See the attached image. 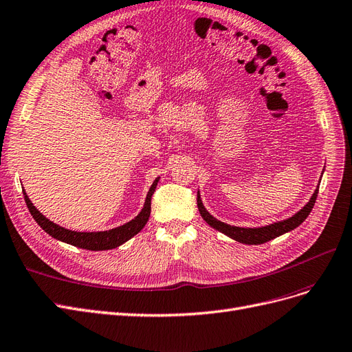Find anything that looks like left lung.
<instances>
[{"instance_id":"left-lung-1","label":"left lung","mask_w":352,"mask_h":352,"mask_svg":"<svg viewBox=\"0 0 352 352\" xmlns=\"http://www.w3.org/2000/svg\"><path fill=\"white\" fill-rule=\"evenodd\" d=\"M317 192H319V186H317V188L313 192V196L310 197L307 205H305L302 209H300L296 214H292L291 218L269 223L265 226H260V228H243V226L228 225V223L218 221L217 218H213L212 214L206 210V208L203 206V201L200 199L199 191H197V208H199L201 218L205 219L212 226V228H214L225 235H228L230 238H232V240H235L238 243H243V244H263V243L274 240V238H276L282 234L296 230L298 225H301L305 221V218L309 217L313 206H314L316 199H317Z\"/></svg>"}]
</instances>
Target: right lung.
I'll return each instance as SVG.
<instances>
[{
	"label": "right lung",
	"instance_id": "add662e5",
	"mask_svg": "<svg viewBox=\"0 0 352 352\" xmlns=\"http://www.w3.org/2000/svg\"><path fill=\"white\" fill-rule=\"evenodd\" d=\"M157 181H160V177L153 181V184L151 186L149 191H147L143 209L140 210L138 217L127 223L117 226V228H112L108 231H98V232H78V231L63 228V226L54 223L48 218H45L43 214L33 206V203L28 197L25 190H23V196L33 219L38 222V225L45 232L50 234L52 238H55V240H60L63 243L72 244L78 248H85V250L100 252V250L117 248L118 245L129 241L130 238H133L135 234H139L143 230V226L147 223L151 217V200H152V195L155 192V188L157 186Z\"/></svg>",
	"mask_w": 352,
	"mask_h": 352
}]
</instances>
